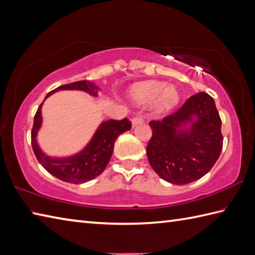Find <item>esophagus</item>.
<instances>
[{
    "mask_svg": "<svg viewBox=\"0 0 255 255\" xmlns=\"http://www.w3.org/2000/svg\"><path fill=\"white\" fill-rule=\"evenodd\" d=\"M143 123V118L141 116H136L132 118V126H137L139 124Z\"/></svg>",
    "mask_w": 255,
    "mask_h": 255,
    "instance_id": "1",
    "label": "esophagus"
}]
</instances>
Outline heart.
Instances as JSON below:
<instances>
[{"label":"heart","instance_id":"1","mask_svg":"<svg viewBox=\"0 0 255 255\" xmlns=\"http://www.w3.org/2000/svg\"><path fill=\"white\" fill-rule=\"evenodd\" d=\"M132 97L138 104L148 105L158 102L161 111H169L178 101V93L172 86H166L163 82L149 81L137 84L132 89Z\"/></svg>","mask_w":255,"mask_h":255}]
</instances>
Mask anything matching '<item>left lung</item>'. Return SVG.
Here are the masks:
<instances>
[{
  "label": "left lung",
  "instance_id": "obj_1",
  "mask_svg": "<svg viewBox=\"0 0 255 255\" xmlns=\"http://www.w3.org/2000/svg\"><path fill=\"white\" fill-rule=\"evenodd\" d=\"M197 121H193L192 117ZM191 124L180 132L182 124ZM152 137L147 145L151 167L162 180L185 185L210 171L223 150L221 119L213 97L195 94L162 121H151Z\"/></svg>",
  "mask_w": 255,
  "mask_h": 255
}]
</instances>
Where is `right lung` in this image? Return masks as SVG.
<instances>
[{
  "label": "right lung",
  "mask_w": 255,
  "mask_h": 255,
  "mask_svg": "<svg viewBox=\"0 0 255 255\" xmlns=\"http://www.w3.org/2000/svg\"><path fill=\"white\" fill-rule=\"evenodd\" d=\"M60 90H81L89 94L97 96L99 88L90 81H78L52 90L47 94L46 99L52 93ZM41 105L38 107L31 129V147L38 162L45 170L59 180L73 184L85 183L102 174L111 160L114 151V144L119 134L131 129V122L128 118L116 121L111 119L102 123L91 142L80 153L70 158L53 159L46 155L38 147L36 136L41 126Z\"/></svg>",
  "instance_id": "add662e5"
}]
</instances>
